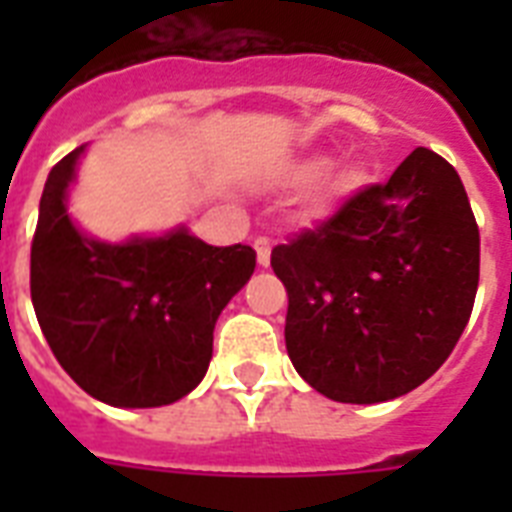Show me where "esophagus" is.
<instances>
[{
    "label": "esophagus",
    "mask_w": 512,
    "mask_h": 512,
    "mask_svg": "<svg viewBox=\"0 0 512 512\" xmlns=\"http://www.w3.org/2000/svg\"><path fill=\"white\" fill-rule=\"evenodd\" d=\"M255 252H257V265L268 268V265H271V241L265 239V236L255 239Z\"/></svg>",
    "instance_id": "34e87169"
}]
</instances>
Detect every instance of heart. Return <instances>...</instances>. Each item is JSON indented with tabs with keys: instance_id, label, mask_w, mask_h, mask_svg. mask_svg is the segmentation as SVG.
<instances>
[{
	"instance_id": "heart-1",
	"label": "heart",
	"mask_w": 512,
	"mask_h": 512,
	"mask_svg": "<svg viewBox=\"0 0 512 512\" xmlns=\"http://www.w3.org/2000/svg\"><path fill=\"white\" fill-rule=\"evenodd\" d=\"M327 167H329V159H324V156H313V159H308V162H303L300 167H297V177H300V180H313V177L324 175ZM353 185H356V175H353V172H342V175H337L335 180H329L327 199H335V196L348 193Z\"/></svg>"
}]
</instances>
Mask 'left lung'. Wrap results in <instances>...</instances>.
<instances>
[{
  "label": "left lung",
  "mask_w": 512,
  "mask_h": 512,
  "mask_svg": "<svg viewBox=\"0 0 512 512\" xmlns=\"http://www.w3.org/2000/svg\"><path fill=\"white\" fill-rule=\"evenodd\" d=\"M478 244L460 175L428 148L279 244L271 265L289 295L284 340L297 374L340 404L422 385L468 327Z\"/></svg>",
  "instance_id": "1"
}]
</instances>
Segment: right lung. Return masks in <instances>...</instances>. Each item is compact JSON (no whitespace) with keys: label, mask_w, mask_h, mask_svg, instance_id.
Masks as SVG:
<instances>
[{"label":"right lung","mask_w":512,"mask_h":512,"mask_svg":"<svg viewBox=\"0 0 512 512\" xmlns=\"http://www.w3.org/2000/svg\"><path fill=\"white\" fill-rule=\"evenodd\" d=\"M84 148L47 175L31 244V303L71 380L108 406L175 404L207 374L217 316L255 273L247 244L209 247L185 225L100 241L68 215Z\"/></svg>","instance_id":"obj_1"}]
</instances>
